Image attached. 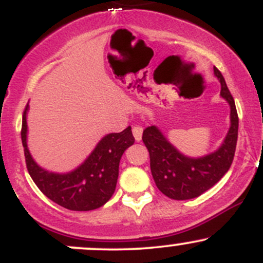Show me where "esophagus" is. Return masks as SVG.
I'll use <instances>...</instances> for the list:
<instances>
[{"instance_id":"1","label":"esophagus","mask_w":263,"mask_h":263,"mask_svg":"<svg viewBox=\"0 0 263 263\" xmlns=\"http://www.w3.org/2000/svg\"><path fill=\"white\" fill-rule=\"evenodd\" d=\"M142 132H143V128L141 126H134L132 127V134H134V137L136 141H141L142 140Z\"/></svg>"}]
</instances>
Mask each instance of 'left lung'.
Wrapping results in <instances>:
<instances>
[{"label": "left lung", "instance_id": "left-lung-1", "mask_svg": "<svg viewBox=\"0 0 263 263\" xmlns=\"http://www.w3.org/2000/svg\"><path fill=\"white\" fill-rule=\"evenodd\" d=\"M214 74L221 84L220 95L231 108V126L218 151L200 158H190L178 152L156 126L147 127L142 136L149 152L151 172L157 188L174 200H186L201 195L224 177L234 161L238 132L236 106L224 77L215 66Z\"/></svg>", "mask_w": 263, "mask_h": 263}]
</instances>
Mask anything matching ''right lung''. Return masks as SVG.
<instances>
[{
  "instance_id": "add662e5",
  "label": "right lung",
  "mask_w": 263,
  "mask_h": 263,
  "mask_svg": "<svg viewBox=\"0 0 263 263\" xmlns=\"http://www.w3.org/2000/svg\"><path fill=\"white\" fill-rule=\"evenodd\" d=\"M27 110L23 111L21 137L27 170L39 190L65 209L89 211L107 203L116 189L120 159L135 143L131 127L105 136L86 161L70 173L58 174L43 170L33 161L27 147Z\"/></svg>"
}]
</instances>
